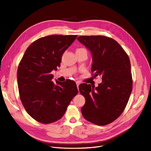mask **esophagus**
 Wrapping results in <instances>:
<instances>
[{
  "instance_id": "1",
  "label": "esophagus",
  "mask_w": 151,
  "mask_h": 151,
  "mask_svg": "<svg viewBox=\"0 0 151 151\" xmlns=\"http://www.w3.org/2000/svg\"><path fill=\"white\" fill-rule=\"evenodd\" d=\"M76 85H77V88H79V86L80 85V83L79 82H76Z\"/></svg>"
}]
</instances>
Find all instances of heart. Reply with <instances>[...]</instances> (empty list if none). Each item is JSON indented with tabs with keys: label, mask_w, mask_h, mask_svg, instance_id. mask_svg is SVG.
I'll use <instances>...</instances> for the list:
<instances>
[{
	"label": "heart",
	"mask_w": 151,
	"mask_h": 151,
	"mask_svg": "<svg viewBox=\"0 0 151 151\" xmlns=\"http://www.w3.org/2000/svg\"><path fill=\"white\" fill-rule=\"evenodd\" d=\"M80 50H86L82 49V48H80V49H77V51H80Z\"/></svg>",
	"instance_id": "b5f03b06"
}]
</instances>
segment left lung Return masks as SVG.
Returning a JSON list of instances; mask_svg holds the SVG:
<instances>
[{
  "mask_svg": "<svg viewBox=\"0 0 151 151\" xmlns=\"http://www.w3.org/2000/svg\"><path fill=\"white\" fill-rule=\"evenodd\" d=\"M77 40L91 52L95 77L100 76L102 79L96 87L87 83L79 86L86 99L82 114L93 124H108L121 115L132 92L129 57L117 41L104 36H81Z\"/></svg>",
  "mask_w": 151,
  "mask_h": 151,
  "instance_id": "obj_1",
  "label": "left lung"
}]
</instances>
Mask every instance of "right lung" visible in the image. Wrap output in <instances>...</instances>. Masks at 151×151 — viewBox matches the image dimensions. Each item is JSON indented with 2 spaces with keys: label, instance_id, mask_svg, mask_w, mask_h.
Wrapping results in <instances>:
<instances>
[{
  "label": "right lung",
  "instance_id": "obj_1",
  "mask_svg": "<svg viewBox=\"0 0 151 151\" xmlns=\"http://www.w3.org/2000/svg\"><path fill=\"white\" fill-rule=\"evenodd\" d=\"M77 35H50L38 39L27 49L17 70L22 103L33 119L43 124L61 119L78 93L74 81H52V70L60 66L64 51Z\"/></svg>",
  "mask_w": 151,
  "mask_h": 151
}]
</instances>
